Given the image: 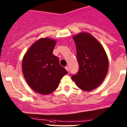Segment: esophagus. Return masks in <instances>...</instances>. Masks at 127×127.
<instances>
[{
  "instance_id": "esophagus-1",
  "label": "esophagus",
  "mask_w": 127,
  "mask_h": 127,
  "mask_svg": "<svg viewBox=\"0 0 127 127\" xmlns=\"http://www.w3.org/2000/svg\"><path fill=\"white\" fill-rule=\"evenodd\" d=\"M65 69H66L67 71H69V67H68V66H65Z\"/></svg>"
}]
</instances>
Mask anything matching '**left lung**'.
I'll return each mask as SVG.
<instances>
[{"mask_svg": "<svg viewBox=\"0 0 127 127\" xmlns=\"http://www.w3.org/2000/svg\"><path fill=\"white\" fill-rule=\"evenodd\" d=\"M77 48L78 72L71 78L81 90L91 91L105 79L109 62L103 47L95 37L87 32L73 37Z\"/></svg>", "mask_w": 127, "mask_h": 127, "instance_id": "obj_1", "label": "left lung"}]
</instances>
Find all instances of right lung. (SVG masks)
I'll return each instance as SVG.
<instances>
[{
  "label": "right lung",
  "instance_id": "add662e5",
  "mask_svg": "<svg viewBox=\"0 0 127 127\" xmlns=\"http://www.w3.org/2000/svg\"><path fill=\"white\" fill-rule=\"evenodd\" d=\"M55 44V40L40 38L28 49L22 61V72L27 83L41 95L54 92L61 79L68 73L53 54Z\"/></svg>",
  "mask_w": 127,
  "mask_h": 127
}]
</instances>
